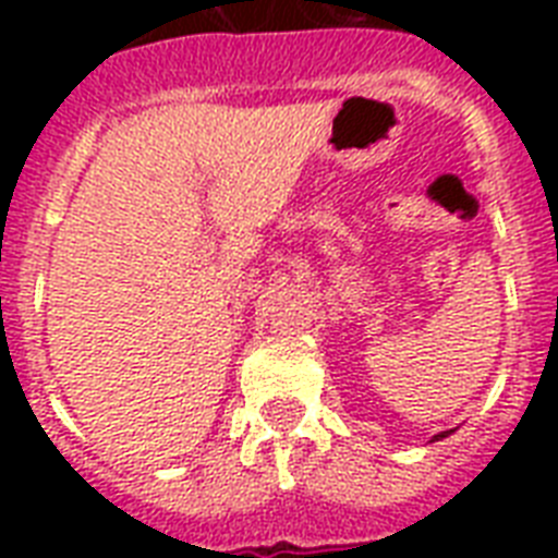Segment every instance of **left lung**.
<instances>
[{"mask_svg":"<svg viewBox=\"0 0 558 558\" xmlns=\"http://www.w3.org/2000/svg\"><path fill=\"white\" fill-rule=\"evenodd\" d=\"M449 434H451V432H440V434H434V437H432V442H434V440H442V437H449Z\"/></svg>","mask_w":558,"mask_h":558,"instance_id":"8db88e82","label":"left lung"}]
</instances>
